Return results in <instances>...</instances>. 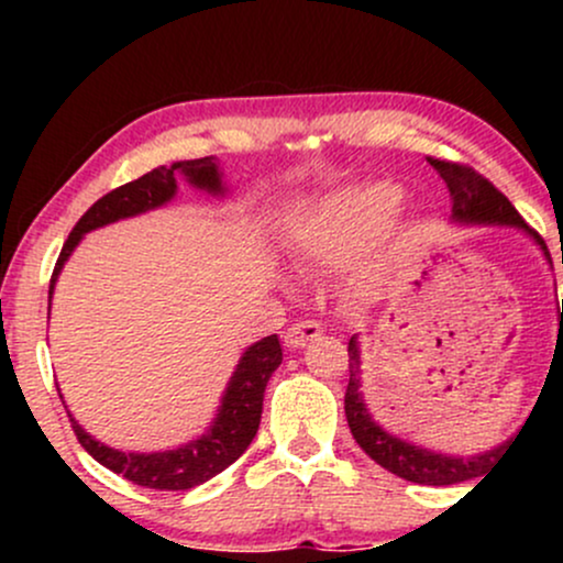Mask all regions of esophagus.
Instances as JSON below:
<instances>
[{
    "mask_svg": "<svg viewBox=\"0 0 563 563\" xmlns=\"http://www.w3.org/2000/svg\"><path fill=\"white\" fill-rule=\"evenodd\" d=\"M320 333H322L320 322H314V320H296L294 325H290L288 331H286V344L294 346V349L307 346L309 341L318 339Z\"/></svg>",
    "mask_w": 563,
    "mask_h": 563,
    "instance_id": "obj_1",
    "label": "esophagus"
}]
</instances>
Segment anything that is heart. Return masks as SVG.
<instances>
[{"label":"heart","instance_id":"heart-1","mask_svg":"<svg viewBox=\"0 0 563 563\" xmlns=\"http://www.w3.org/2000/svg\"><path fill=\"white\" fill-rule=\"evenodd\" d=\"M399 200V187L386 183L346 187L328 198L312 217L303 219L296 249L303 260L318 264L354 260L386 230Z\"/></svg>","mask_w":563,"mask_h":563}]
</instances>
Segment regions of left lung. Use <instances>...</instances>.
Instances as JSON below:
<instances>
[{
	"label": "left lung",
	"instance_id": "obj_1",
	"mask_svg": "<svg viewBox=\"0 0 563 563\" xmlns=\"http://www.w3.org/2000/svg\"><path fill=\"white\" fill-rule=\"evenodd\" d=\"M429 164L439 172V177L444 179L450 190V203H452V219L463 224H510V228L525 230L534 243L540 245L542 254L551 262L548 254V245L542 238L534 232L529 224L521 219L519 211L514 209V203L503 196L497 187L484 179L479 172H474L471 166L452 164V161H439L429 158ZM563 322V309L561 320ZM559 341V339H555ZM559 349V346H555ZM360 341L357 335L349 339V386L344 397V410L352 437L357 439V444L363 448L380 468L391 471L399 479H407L412 484H431V487H444V484H457L474 479V476H489V471L497 463V457L503 455V450H508V444H514L516 439L500 444V448L482 452V455L471 457H457V455H442V452L418 448V444L405 442V439L389 434L380 426L373 421L371 412H367L363 391V378H360Z\"/></svg>",
	"mask_w": 563,
	"mask_h": 563
}]
</instances>
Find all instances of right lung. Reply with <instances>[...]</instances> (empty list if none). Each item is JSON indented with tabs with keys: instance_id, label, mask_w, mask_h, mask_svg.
<instances>
[{
	"instance_id": "right-lung-1",
	"label": "right lung",
	"mask_w": 563,
	"mask_h": 563,
	"mask_svg": "<svg viewBox=\"0 0 563 563\" xmlns=\"http://www.w3.org/2000/svg\"><path fill=\"white\" fill-rule=\"evenodd\" d=\"M177 172H183L187 183L200 190L211 192V196H222V174L214 156L196 158V161H177L172 166H158V169L142 174L134 183H126L115 190L102 196L97 203L87 209L76 228L70 230L66 245H63L60 256H57L53 280H49V299H53V288L57 275H60L63 264L68 262L70 251L79 245L84 232L102 228V224L119 222V219L145 214V211L158 209V206L169 203L177 192ZM283 363V349L277 335H267V339L256 341L243 352L241 363H238L235 373H232L228 391H224L222 405L214 423L209 426L200 439L183 444L177 450L164 452H121L108 448V444L97 442L76 423L70 416V426L79 444L97 463L111 468L113 474H121L124 479L140 484V487L151 489H190L198 484L209 482L211 476L222 474L224 468L232 466L238 457L249 450L254 442L256 431H260L262 421V402L267 380Z\"/></svg>"
}]
</instances>
